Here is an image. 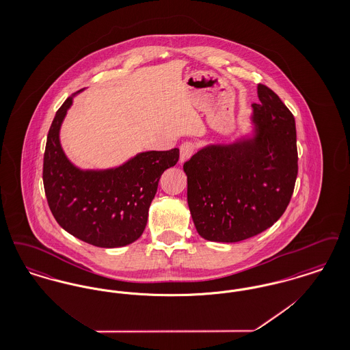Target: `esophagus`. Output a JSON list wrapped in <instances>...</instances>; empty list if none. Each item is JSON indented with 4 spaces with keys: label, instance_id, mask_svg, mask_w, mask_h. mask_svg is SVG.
Masks as SVG:
<instances>
[{
    "label": "esophagus",
    "instance_id": "34e87169",
    "mask_svg": "<svg viewBox=\"0 0 350 350\" xmlns=\"http://www.w3.org/2000/svg\"><path fill=\"white\" fill-rule=\"evenodd\" d=\"M196 150H197V146H196L194 142H185V143H183L181 147H180V161L183 163L187 159H190L194 154Z\"/></svg>",
    "mask_w": 350,
    "mask_h": 350
}]
</instances>
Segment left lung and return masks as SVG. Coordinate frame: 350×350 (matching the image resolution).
<instances>
[{
  "instance_id": "obj_1",
  "label": "left lung",
  "mask_w": 350,
  "mask_h": 350,
  "mask_svg": "<svg viewBox=\"0 0 350 350\" xmlns=\"http://www.w3.org/2000/svg\"><path fill=\"white\" fill-rule=\"evenodd\" d=\"M254 139L210 146L183 164L194 226L210 241L236 243L270 228L286 211L298 176L295 119L258 83Z\"/></svg>"
}]
</instances>
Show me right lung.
<instances>
[{
  "instance_id": "add662e5",
  "label": "right lung",
  "mask_w": 350,
  "mask_h": 350,
  "mask_svg": "<svg viewBox=\"0 0 350 350\" xmlns=\"http://www.w3.org/2000/svg\"><path fill=\"white\" fill-rule=\"evenodd\" d=\"M69 97L52 120L43 159V185L51 213L75 237L100 248L137 240L148 220L150 202L164 170L174 167L180 150H150L122 167L83 172L68 160L59 142Z\"/></svg>"
}]
</instances>
